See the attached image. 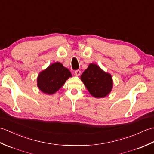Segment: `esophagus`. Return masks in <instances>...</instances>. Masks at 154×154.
<instances>
[{"mask_svg":"<svg viewBox=\"0 0 154 154\" xmlns=\"http://www.w3.org/2000/svg\"><path fill=\"white\" fill-rule=\"evenodd\" d=\"M75 75H76V76H79V75H81V71L80 70L75 71Z\"/></svg>","mask_w":154,"mask_h":154,"instance_id":"esophagus-1","label":"esophagus"}]
</instances>
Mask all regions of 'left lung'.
I'll list each match as a JSON object with an SVG mask.
<instances>
[{
  "mask_svg": "<svg viewBox=\"0 0 154 154\" xmlns=\"http://www.w3.org/2000/svg\"><path fill=\"white\" fill-rule=\"evenodd\" d=\"M81 79L91 95L96 98L106 97L112 87L111 75L93 63L90 64L83 72Z\"/></svg>",
  "mask_w": 154,
  "mask_h": 154,
  "instance_id": "8db88e82",
  "label": "left lung"
}]
</instances>
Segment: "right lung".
<instances>
[{
	"label": "right lung",
	"mask_w": 154,
	"mask_h": 154,
	"mask_svg": "<svg viewBox=\"0 0 154 154\" xmlns=\"http://www.w3.org/2000/svg\"><path fill=\"white\" fill-rule=\"evenodd\" d=\"M69 77H71L69 70L56 62L40 73L37 79L38 86L45 94H54L60 89Z\"/></svg>",
	"instance_id": "add662e5"
}]
</instances>
